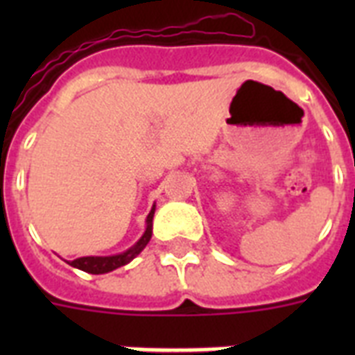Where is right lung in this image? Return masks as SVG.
<instances>
[{"label": "right lung", "instance_id": "1", "mask_svg": "<svg viewBox=\"0 0 355 355\" xmlns=\"http://www.w3.org/2000/svg\"><path fill=\"white\" fill-rule=\"evenodd\" d=\"M153 217H155V206H153V210L149 211L147 221H145L147 223V228H145L144 236L139 237L138 243H136L134 247H130L123 254H116V256H83V258H77L73 259V261H69V265H71V267H77V269L80 270H85V272H90V275H105V272H110V270L127 265L128 261H132V259L144 250L145 245L149 243L150 236H153Z\"/></svg>", "mask_w": 355, "mask_h": 355}]
</instances>
